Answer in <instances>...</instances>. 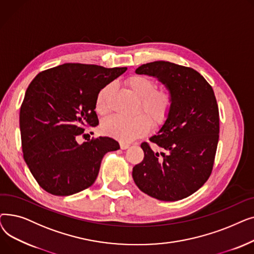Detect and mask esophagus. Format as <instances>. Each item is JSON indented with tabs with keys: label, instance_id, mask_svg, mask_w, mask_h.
<instances>
[{
	"label": "esophagus",
	"instance_id": "obj_1",
	"mask_svg": "<svg viewBox=\"0 0 254 254\" xmlns=\"http://www.w3.org/2000/svg\"><path fill=\"white\" fill-rule=\"evenodd\" d=\"M119 144H120V148H122V149H127L129 147V144H127V143L120 142Z\"/></svg>",
	"mask_w": 254,
	"mask_h": 254
}]
</instances>
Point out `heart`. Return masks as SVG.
<instances>
[{
	"instance_id": "heart-1",
	"label": "heart",
	"mask_w": 254,
	"mask_h": 254,
	"mask_svg": "<svg viewBox=\"0 0 254 254\" xmlns=\"http://www.w3.org/2000/svg\"><path fill=\"white\" fill-rule=\"evenodd\" d=\"M126 83L130 91L140 99V108L145 115L137 114L128 118L110 116L102 123V130L118 140L131 141L147 134L151 124L154 127H159L166 122L173 106V97L167 88L156 89L155 82L146 76H130ZM114 88L115 84L110 82L99 90L95 106L98 114L108 113L109 100Z\"/></svg>"
}]
</instances>
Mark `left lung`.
Wrapping results in <instances>:
<instances>
[{"instance_id": "8db88e82", "label": "left lung", "mask_w": 254, "mask_h": 254, "mask_svg": "<svg viewBox=\"0 0 254 254\" xmlns=\"http://www.w3.org/2000/svg\"><path fill=\"white\" fill-rule=\"evenodd\" d=\"M139 75L156 78L173 97L171 112L150 141L143 142V161L132 168L136 185L146 194L173 202L188 197L211 175L219 139V112L214 91L191 68L156 61L140 65Z\"/></svg>"}]
</instances>
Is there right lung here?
I'll return each mask as SVG.
<instances>
[{
    "label": "right lung",
    "mask_w": 254,
    "mask_h": 254,
    "mask_svg": "<svg viewBox=\"0 0 254 254\" xmlns=\"http://www.w3.org/2000/svg\"><path fill=\"white\" fill-rule=\"evenodd\" d=\"M126 71L68 63L39 73L29 85L19 113L23 158L47 192L64 196L86 190L98 177L103 156L120 148L109 137L82 144L77 139L85 127L99 125V90Z\"/></svg>",
    "instance_id": "obj_1"
}]
</instances>
